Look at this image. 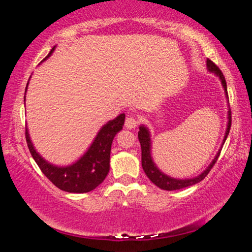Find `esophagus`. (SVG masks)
Instances as JSON below:
<instances>
[{"label":"esophagus","instance_id":"obj_1","mask_svg":"<svg viewBox=\"0 0 252 252\" xmlns=\"http://www.w3.org/2000/svg\"><path fill=\"white\" fill-rule=\"evenodd\" d=\"M125 126H126V128H128V129L135 128V127L137 126V119L134 116H128L126 118Z\"/></svg>","mask_w":252,"mask_h":252}]
</instances>
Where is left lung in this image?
<instances>
[{
	"instance_id": "1",
	"label": "left lung",
	"mask_w": 252,
	"mask_h": 252,
	"mask_svg": "<svg viewBox=\"0 0 252 252\" xmlns=\"http://www.w3.org/2000/svg\"><path fill=\"white\" fill-rule=\"evenodd\" d=\"M206 67H208V71L211 72L216 75V77L219 78L220 82H221L223 91H225V96L226 98L228 99V94H227V85H226V80L225 77H223L222 72L217 67V65H215L213 62H211L210 60H206ZM227 127H226V132H225V136H223L221 147L218 150V153L213 158L211 163L208 167L205 168L204 171L202 172L201 174L196 175L194 178H189V179H175L172 178L170 175L165 174L164 172H161L159 168L157 167V165L155 164V161L153 159V155H151V148H153V143H151V135H150V130L148 129L147 126L141 125L139 128V133H137V136H139V141L141 144V151H142V158H141V161H142V167L144 173L147 174V177L150 179V181L153 182L159 187L160 189H164V190H177V189H182L186 187H189V186H192L195 184H198L199 181H202L204 179L208 173L210 172V170L213 167V165L216 164L217 159H218L220 151H221V148L225 143V141L227 139L229 134V129H230V125H232V117H230V110H228V113H227Z\"/></svg>"
}]
</instances>
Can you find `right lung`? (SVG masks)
<instances>
[{"instance_id": "1", "label": "right lung", "mask_w": 252, "mask_h": 252, "mask_svg": "<svg viewBox=\"0 0 252 252\" xmlns=\"http://www.w3.org/2000/svg\"><path fill=\"white\" fill-rule=\"evenodd\" d=\"M55 49H56V46L50 50V53L42 62L49 58ZM27 87H29V82H27L26 91ZM24 102H25V96H24ZM124 123H125V113H122L113 120H109L96 134L95 139L93 140L86 153L78 160L66 166H58L44 159L34 148L27 127L25 132L26 142L37 166L57 188L67 192L82 194V192L94 190L104 181L105 177L108 175L112 141L116 134L123 129Z\"/></svg>"}]
</instances>
